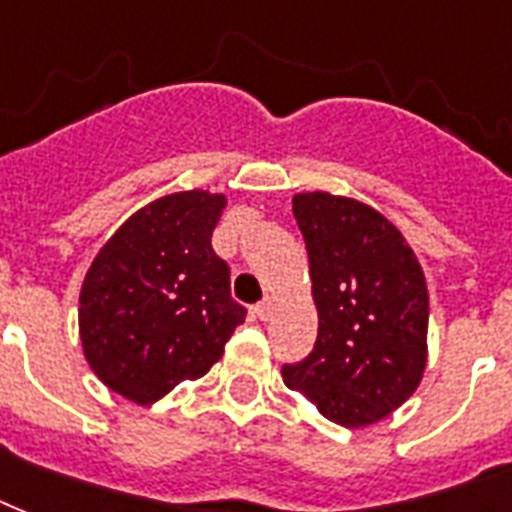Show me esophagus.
I'll list each match as a JSON object with an SVG mask.
<instances>
[{
    "label": "esophagus",
    "mask_w": 512,
    "mask_h": 512,
    "mask_svg": "<svg viewBox=\"0 0 512 512\" xmlns=\"http://www.w3.org/2000/svg\"><path fill=\"white\" fill-rule=\"evenodd\" d=\"M272 310H275V301L269 299V296H267V299H261L259 304L253 307V312H256V318H259V320H267L269 315H272Z\"/></svg>",
    "instance_id": "1"
}]
</instances>
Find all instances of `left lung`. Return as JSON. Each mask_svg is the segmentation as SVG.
Listing matches in <instances>:
<instances>
[{"mask_svg": "<svg viewBox=\"0 0 512 512\" xmlns=\"http://www.w3.org/2000/svg\"><path fill=\"white\" fill-rule=\"evenodd\" d=\"M310 256L318 339L283 379L326 419L363 427L417 390L427 360V285L417 256L382 213L328 192L296 194Z\"/></svg>", "mask_w": 512, "mask_h": 512, "instance_id": "left-lung-1", "label": "left lung"}]
</instances>
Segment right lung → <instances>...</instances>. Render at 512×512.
<instances>
[{"mask_svg":"<svg viewBox=\"0 0 512 512\" xmlns=\"http://www.w3.org/2000/svg\"><path fill=\"white\" fill-rule=\"evenodd\" d=\"M224 197L178 192L122 224L87 269L79 336L98 379L149 406L200 379L245 320L211 237Z\"/></svg>","mask_w":512,"mask_h":512,"instance_id":"obj_1","label":"right lung"}]
</instances>
